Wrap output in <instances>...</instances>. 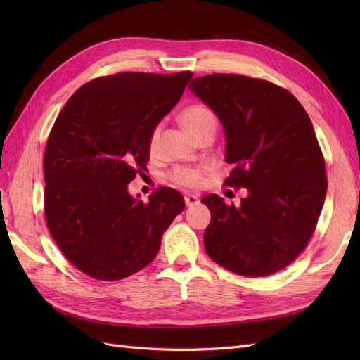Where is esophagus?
<instances>
[{"mask_svg": "<svg viewBox=\"0 0 360 360\" xmlns=\"http://www.w3.org/2000/svg\"><path fill=\"white\" fill-rule=\"evenodd\" d=\"M198 201H200V200H198L197 195H186V197H184V204H186L188 207L198 204Z\"/></svg>", "mask_w": 360, "mask_h": 360, "instance_id": "obj_1", "label": "esophagus"}]
</instances>
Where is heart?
Returning <instances> with one entry per match:
<instances>
[{
  "label": "heart",
  "instance_id": "1",
  "mask_svg": "<svg viewBox=\"0 0 360 360\" xmlns=\"http://www.w3.org/2000/svg\"><path fill=\"white\" fill-rule=\"evenodd\" d=\"M180 122L184 127H186V130L192 136L201 139L207 135L213 136L214 130L217 127V115L214 114L212 108H209L204 103H191L181 110ZM159 132H160V124H158L153 130H151L150 141H148V148L151 153H155L156 150ZM204 172H205L204 168L176 167L168 174V180L179 188L193 189L202 184Z\"/></svg>",
  "mask_w": 360,
  "mask_h": 360
}]
</instances>
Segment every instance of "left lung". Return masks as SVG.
<instances>
[{
  "label": "left lung",
  "instance_id": "left-lung-1",
  "mask_svg": "<svg viewBox=\"0 0 360 360\" xmlns=\"http://www.w3.org/2000/svg\"><path fill=\"white\" fill-rule=\"evenodd\" d=\"M189 89L224 124L233 165L224 186L248 189L240 205L216 193L201 200L212 213L207 254L237 275H274L309 243L328 191L309 115L288 90L245 75L198 76Z\"/></svg>",
  "mask_w": 360,
  "mask_h": 360
}]
</instances>
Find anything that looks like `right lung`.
<instances>
[{"label": "right lung", "mask_w": 360, "mask_h": 360, "mask_svg": "<svg viewBox=\"0 0 360 360\" xmlns=\"http://www.w3.org/2000/svg\"><path fill=\"white\" fill-rule=\"evenodd\" d=\"M192 72H122L84 84L53 123L43 158L48 230L70 263L94 279L117 281L148 266L184 209L160 186L150 201L127 184L147 171L148 141L179 102Z\"/></svg>", "instance_id": "add662e5"}]
</instances>
